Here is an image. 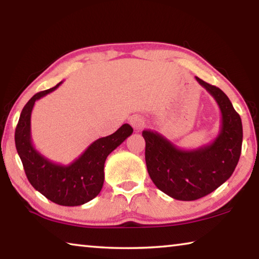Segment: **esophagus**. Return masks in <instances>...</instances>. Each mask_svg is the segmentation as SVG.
Masks as SVG:
<instances>
[{"label":"esophagus","instance_id":"34e87169","mask_svg":"<svg viewBox=\"0 0 259 259\" xmlns=\"http://www.w3.org/2000/svg\"><path fill=\"white\" fill-rule=\"evenodd\" d=\"M130 124L134 126V129L141 130L143 126L145 125V120L144 117H142L141 115H134V116L130 117Z\"/></svg>","mask_w":259,"mask_h":259}]
</instances>
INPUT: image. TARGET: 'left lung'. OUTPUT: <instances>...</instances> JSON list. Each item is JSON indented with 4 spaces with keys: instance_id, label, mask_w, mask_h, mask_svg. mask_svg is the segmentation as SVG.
Instances as JSON below:
<instances>
[{
    "instance_id": "left-lung-1",
    "label": "left lung",
    "mask_w": 259,
    "mask_h": 259,
    "mask_svg": "<svg viewBox=\"0 0 259 259\" xmlns=\"http://www.w3.org/2000/svg\"><path fill=\"white\" fill-rule=\"evenodd\" d=\"M214 98L221 113L220 130L211 143L182 150L157 131L144 130L145 161L159 190L179 200H196L211 194L231 178L239 162L243 130L240 115L219 88L196 77Z\"/></svg>"
}]
</instances>
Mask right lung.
Here are the masks:
<instances>
[{"label": "right lung", "instance_id": "right-lung-1", "mask_svg": "<svg viewBox=\"0 0 259 259\" xmlns=\"http://www.w3.org/2000/svg\"><path fill=\"white\" fill-rule=\"evenodd\" d=\"M34 94L20 113L15 133V143L24 170L35 190L46 198L63 206H78L99 195L104 186L105 161L108 155L133 134L129 124L107 137L94 141L79 157L69 165L56 163L35 149L31 137V114L36 100L59 88Z\"/></svg>", "mask_w": 259, "mask_h": 259}]
</instances>
